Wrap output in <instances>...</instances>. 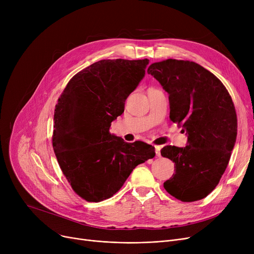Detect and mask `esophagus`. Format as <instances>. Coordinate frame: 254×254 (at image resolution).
<instances>
[{"label":"esophagus","mask_w":254,"mask_h":254,"mask_svg":"<svg viewBox=\"0 0 254 254\" xmlns=\"http://www.w3.org/2000/svg\"><path fill=\"white\" fill-rule=\"evenodd\" d=\"M155 154L156 156H161V146H155Z\"/></svg>","instance_id":"1"}]
</instances>
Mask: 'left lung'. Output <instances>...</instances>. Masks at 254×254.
I'll return each mask as SVG.
<instances>
[{
	"label": "left lung",
	"instance_id": "8db88e82",
	"mask_svg": "<svg viewBox=\"0 0 254 254\" xmlns=\"http://www.w3.org/2000/svg\"><path fill=\"white\" fill-rule=\"evenodd\" d=\"M169 93L170 119L188 135L185 147L165 146L175 163L165 190L182 202H194L214 190L229 165L237 138V114L228 89L196 63L166 60L147 70Z\"/></svg>",
	"mask_w": 254,
	"mask_h": 254
}]
</instances>
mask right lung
Here are the masks:
<instances>
[{
  "label": "right lung",
  "mask_w": 254,
  "mask_h": 254,
  "mask_svg": "<svg viewBox=\"0 0 254 254\" xmlns=\"http://www.w3.org/2000/svg\"><path fill=\"white\" fill-rule=\"evenodd\" d=\"M149 61L102 60L78 72L55 109L52 146L63 174L87 202L115 194L131 171L155 155L152 145L111 135V123L145 75Z\"/></svg>",
  "instance_id": "right-lung-1"
}]
</instances>
